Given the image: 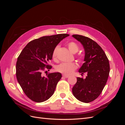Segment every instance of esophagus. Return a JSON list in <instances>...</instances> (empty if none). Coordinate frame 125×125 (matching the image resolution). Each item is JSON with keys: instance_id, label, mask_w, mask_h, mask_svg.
<instances>
[{"instance_id": "1", "label": "esophagus", "mask_w": 125, "mask_h": 125, "mask_svg": "<svg viewBox=\"0 0 125 125\" xmlns=\"http://www.w3.org/2000/svg\"><path fill=\"white\" fill-rule=\"evenodd\" d=\"M62 76H63V77H65L66 78H69V75H66V74H62Z\"/></svg>"}]
</instances>
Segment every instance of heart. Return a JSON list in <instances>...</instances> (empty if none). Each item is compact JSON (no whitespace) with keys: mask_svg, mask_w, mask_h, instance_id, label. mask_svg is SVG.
<instances>
[{"mask_svg":"<svg viewBox=\"0 0 125 125\" xmlns=\"http://www.w3.org/2000/svg\"><path fill=\"white\" fill-rule=\"evenodd\" d=\"M69 51L73 52L75 53L79 50V46L78 44L74 42H70L67 44ZM59 47L56 46L52 52V58L54 60H56L57 55V52ZM77 68V65L75 63H67L63 62L60 63L56 67V70L59 73H63L66 75H70L73 73L74 71Z\"/></svg>","mask_w":125,"mask_h":125,"instance_id":"heart-1","label":"heart"}]
</instances>
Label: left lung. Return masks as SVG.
Segmentation results:
<instances>
[{
	"instance_id": "left-lung-1",
	"label": "left lung",
	"mask_w": 125,
	"mask_h": 125,
	"mask_svg": "<svg viewBox=\"0 0 125 125\" xmlns=\"http://www.w3.org/2000/svg\"><path fill=\"white\" fill-rule=\"evenodd\" d=\"M83 45L85 51L84 62L79 70L87 73L85 79L77 78L73 88L74 97L82 102L90 103L99 97L106 83L110 67L105 52L95 41L83 35H73Z\"/></svg>"
}]
</instances>
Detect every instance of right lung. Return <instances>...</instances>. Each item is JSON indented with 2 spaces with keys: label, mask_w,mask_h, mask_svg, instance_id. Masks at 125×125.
Returning <instances> with one entry per match:
<instances>
[{
  "label": "right lung",
  "mask_w": 125,
  "mask_h": 125,
  "mask_svg": "<svg viewBox=\"0 0 125 125\" xmlns=\"http://www.w3.org/2000/svg\"><path fill=\"white\" fill-rule=\"evenodd\" d=\"M69 35L59 34L34 40L26 45L18 57L17 80L25 95L32 101L43 102L54 94L62 74L48 73L43 76L42 73L52 69L48 62L52 59V51L60 41Z\"/></svg>",
  "instance_id": "obj_1"
}]
</instances>
